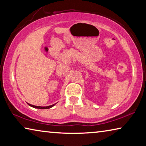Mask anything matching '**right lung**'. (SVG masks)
I'll return each instance as SVG.
<instances>
[{
    "mask_svg": "<svg viewBox=\"0 0 146 146\" xmlns=\"http://www.w3.org/2000/svg\"><path fill=\"white\" fill-rule=\"evenodd\" d=\"M56 104H54L53 105H51V106H44V107H42V106H34V105H31L30 104H28V105L29 106H31L32 108H37V109H41V110H44V109H49L53 107L54 106H55Z\"/></svg>",
    "mask_w": 146,
    "mask_h": 146,
    "instance_id": "right-lung-1",
    "label": "right lung"
}]
</instances>
